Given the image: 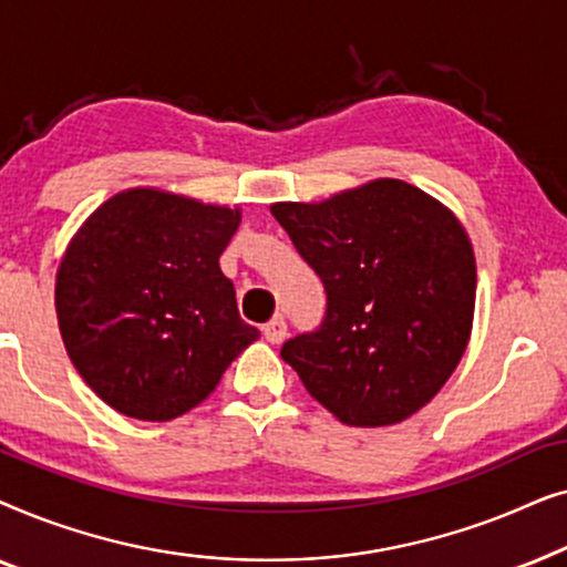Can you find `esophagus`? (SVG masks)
<instances>
[{"label": "esophagus", "mask_w": 567, "mask_h": 567, "mask_svg": "<svg viewBox=\"0 0 567 567\" xmlns=\"http://www.w3.org/2000/svg\"><path fill=\"white\" fill-rule=\"evenodd\" d=\"M262 336H266L268 343H284L286 336H289V328H286L284 317H274V320L262 324Z\"/></svg>", "instance_id": "1"}]
</instances>
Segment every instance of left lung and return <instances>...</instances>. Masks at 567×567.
Wrapping results in <instances>:
<instances>
[{
  "label": "left lung",
  "mask_w": 567,
  "mask_h": 567,
  "mask_svg": "<svg viewBox=\"0 0 567 567\" xmlns=\"http://www.w3.org/2000/svg\"><path fill=\"white\" fill-rule=\"evenodd\" d=\"M270 214L328 293L322 324L286 340L284 361L346 425L417 413L454 374L472 332L477 268L460 219L394 177Z\"/></svg>",
  "instance_id": "8db88e82"
}]
</instances>
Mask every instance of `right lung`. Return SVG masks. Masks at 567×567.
Returning <instances> with one entry per match:
<instances>
[{
    "label": "right lung",
    "instance_id": "1",
    "mask_svg": "<svg viewBox=\"0 0 567 567\" xmlns=\"http://www.w3.org/2000/svg\"><path fill=\"white\" fill-rule=\"evenodd\" d=\"M239 219V208L131 188L72 237L56 274L59 330L74 369L113 410L173 421L260 338L219 268Z\"/></svg>",
    "mask_w": 567,
    "mask_h": 567
}]
</instances>
